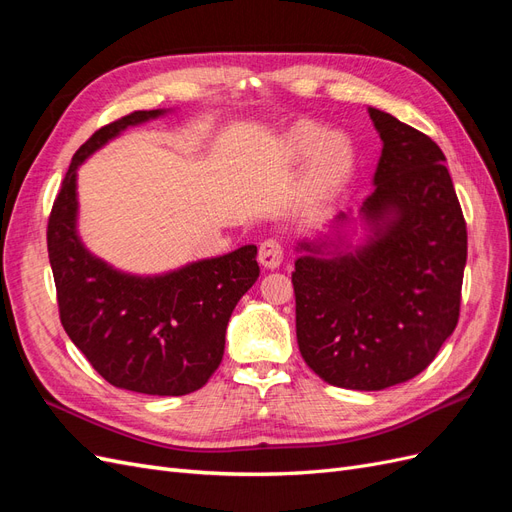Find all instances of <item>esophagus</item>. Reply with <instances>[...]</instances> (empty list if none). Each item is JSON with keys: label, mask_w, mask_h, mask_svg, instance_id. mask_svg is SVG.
I'll use <instances>...</instances> for the list:
<instances>
[{"label": "esophagus", "mask_w": 512, "mask_h": 512, "mask_svg": "<svg viewBox=\"0 0 512 512\" xmlns=\"http://www.w3.org/2000/svg\"><path fill=\"white\" fill-rule=\"evenodd\" d=\"M284 258V245L280 239H265L258 247V262L265 269H277Z\"/></svg>", "instance_id": "1"}]
</instances>
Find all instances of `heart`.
<instances>
[{
    "label": "heart",
    "instance_id": "b5f03b06",
    "mask_svg": "<svg viewBox=\"0 0 512 512\" xmlns=\"http://www.w3.org/2000/svg\"><path fill=\"white\" fill-rule=\"evenodd\" d=\"M290 162H309L307 183L314 194H331L342 188L354 170V149L344 134L329 132L318 123L292 128L284 143Z\"/></svg>",
    "mask_w": 512,
    "mask_h": 512
}]
</instances>
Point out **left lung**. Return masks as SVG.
Here are the masks:
<instances>
[{"mask_svg": "<svg viewBox=\"0 0 512 512\" xmlns=\"http://www.w3.org/2000/svg\"><path fill=\"white\" fill-rule=\"evenodd\" d=\"M369 117L382 138L376 188L359 209L371 235L352 252L301 241L292 273L301 356L324 382L352 391L401 384L436 359L457 327L468 256L442 149L378 108Z\"/></svg>", "mask_w": 512, "mask_h": 512, "instance_id": "left-lung-1", "label": "left lung"}]
</instances>
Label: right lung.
<instances>
[{
    "label": "right lung",
    "instance_id": "1",
    "mask_svg": "<svg viewBox=\"0 0 512 512\" xmlns=\"http://www.w3.org/2000/svg\"><path fill=\"white\" fill-rule=\"evenodd\" d=\"M164 111H134L91 134L74 153L49 215L46 245L59 320L98 374L119 389L188 395L220 367L232 309L254 286L256 245L141 277L106 265L76 232V168L128 126Z\"/></svg>",
    "mask_w": 512,
    "mask_h": 512
}]
</instances>
